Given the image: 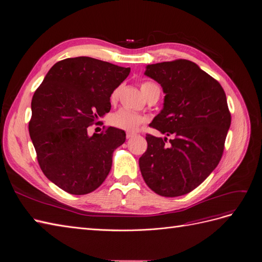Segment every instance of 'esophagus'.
<instances>
[{
    "label": "esophagus",
    "mask_w": 262,
    "mask_h": 262,
    "mask_svg": "<svg viewBox=\"0 0 262 262\" xmlns=\"http://www.w3.org/2000/svg\"><path fill=\"white\" fill-rule=\"evenodd\" d=\"M134 136H136V134H135V133H127V134H126V138H127V139H130Z\"/></svg>",
    "instance_id": "obj_1"
}]
</instances>
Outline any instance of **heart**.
Wrapping results in <instances>:
<instances>
[{
    "instance_id": "1",
    "label": "heart",
    "mask_w": 262,
    "mask_h": 262,
    "mask_svg": "<svg viewBox=\"0 0 262 262\" xmlns=\"http://www.w3.org/2000/svg\"><path fill=\"white\" fill-rule=\"evenodd\" d=\"M151 83H143L141 85V92L144 95L151 86ZM119 90H114L110 96V100L114 102L118 99ZM110 123L116 128H120L126 132H135L143 123V119L137 113L129 111L127 109H120L110 116Z\"/></svg>"
}]
</instances>
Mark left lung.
<instances>
[{
    "label": "left lung",
    "mask_w": 262,
    "mask_h": 262,
    "mask_svg": "<svg viewBox=\"0 0 262 262\" xmlns=\"http://www.w3.org/2000/svg\"><path fill=\"white\" fill-rule=\"evenodd\" d=\"M144 74L163 89V109L151 127L173 138L147 135L148 148L139 159L148 187L162 196H180L194 190L219 164L231 125L221 85L190 60L146 67Z\"/></svg>",
    "instance_id": "obj_1"
}]
</instances>
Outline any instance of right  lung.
<instances>
[{
	"label": "right lung",
	"mask_w": 262,
	"mask_h": 262,
	"mask_svg": "<svg viewBox=\"0 0 262 262\" xmlns=\"http://www.w3.org/2000/svg\"><path fill=\"white\" fill-rule=\"evenodd\" d=\"M124 68L91 57L55 63L35 91L29 133L44 175L74 195L96 190L112 166L124 130L109 127L87 134V127L111 109L110 96L128 76Z\"/></svg>",
	"instance_id": "add662e5"
}]
</instances>
